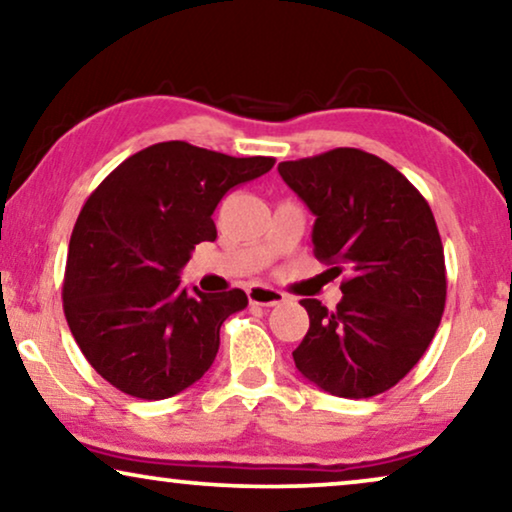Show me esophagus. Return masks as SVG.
Returning a JSON list of instances; mask_svg holds the SVG:
<instances>
[{"label":"esophagus","instance_id":"obj_1","mask_svg":"<svg viewBox=\"0 0 512 512\" xmlns=\"http://www.w3.org/2000/svg\"><path fill=\"white\" fill-rule=\"evenodd\" d=\"M247 296H249L251 305H261V307H272V305H279L286 300L282 291L270 289V286H249Z\"/></svg>","mask_w":512,"mask_h":512}]
</instances>
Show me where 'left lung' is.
I'll list each match as a JSON object with an SVG mask.
<instances>
[{
    "label": "left lung",
    "mask_w": 512,
    "mask_h": 512,
    "mask_svg": "<svg viewBox=\"0 0 512 512\" xmlns=\"http://www.w3.org/2000/svg\"><path fill=\"white\" fill-rule=\"evenodd\" d=\"M286 186L317 216L314 256L345 272L342 300L310 314L293 361L340 398H370L401 382L431 345L445 310V254L422 193L382 158L359 149L279 163Z\"/></svg>",
    "instance_id": "1"
}]
</instances>
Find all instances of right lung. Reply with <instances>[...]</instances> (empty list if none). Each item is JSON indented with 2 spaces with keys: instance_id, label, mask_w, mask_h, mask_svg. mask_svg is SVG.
Segmentation results:
<instances>
[{
  "instance_id": "obj_1",
  "label": "right lung",
  "mask_w": 512,
  "mask_h": 512,
  "mask_svg": "<svg viewBox=\"0 0 512 512\" xmlns=\"http://www.w3.org/2000/svg\"><path fill=\"white\" fill-rule=\"evenodd\" d=\"M275 158L160 142L123 160L83 205L67 254L65 317L90 366L123 394L160 401L191 387L219 352L242 289L202 293L179 272L216 240L214 209Z\"/></svg>"
}]
</instances>
